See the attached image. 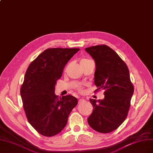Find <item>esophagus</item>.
Listing matches in <instances>:
<instances>
[{"label":"esophagus","instance_id":"obj_1","mask_svg":"<svg viewBox=\"0 0 153 153\" xmlns=\"http://www.w3.org/2000/svg\"><path fill=\"white\" fill-rule=\"evenodd\" d=\"M86 102V101L83 99H80L78 101V103H82V102Z\"/></svg>","mask_w":153,"mask_h":153}]
</instances>
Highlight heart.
Here are the masks:
<instances>
[{"mask_svg":"<svg viewBox=\"0 0 153 153\" xmlns=\"http://www.w3.org/2000/svg\"><path fill=\"white\" fill-rule=\"evenodd\" d=\"M90 61V60L88 59H86V58H83V59H82L81 61H80V64H81V63H83V62H87V61Z\"/></svg>","mask_w":153,"mask_h":153,"instance_id":"1","label":"heart"}]
</instances>
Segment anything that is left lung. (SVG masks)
Returning a JSON list of instances; mask_svg holds the SVG:
<instances>
[{"label":"left lung","instance_id":"1","mask_svg":"<svg viewBox=\"0 0 153 153\" xmlns=\"http://www.w3.org/2000/svg\"><path fill=\"white\" fill-rule=\"evenodd\" d=\"M85 51L96 63L94 83L97 90L104 91L103 99L89 100L94 109L87 122L98 132H111L127 117L134 94L128 68L117 52L107 45L90 47Z\"/></svg>","mask_w":153,"mask_h":153}]
</instances>
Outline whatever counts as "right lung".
Wrapping results in <instances>:
<instances>
[{"mask_svg": "<svg viewBox=\"0 0 153 153\" xmlns=\"http://www.w3.org/2000/svg\"><path fill=\"white\" fill-rule=\"evenodd\" d=\"M80 49L51 48L31 62L20 94L26 117L38 132L46 137L58 134L66 125L78 100L71 95L58 98L55 84L65 66Z\"/></svg>", "mask_w": 153, "mask_h": 153, "instance_id": "add662e5", "label": "right lung"}]
</instances>
